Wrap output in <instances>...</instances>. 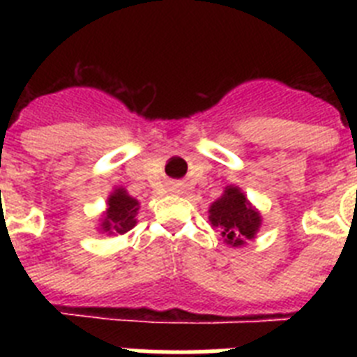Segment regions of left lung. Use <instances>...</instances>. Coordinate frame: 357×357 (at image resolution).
Instances as JSON below:
<instances>
[{
  "instance_id": "8db88e82",
  "label": "left lung",
  "mask_w": 357,
  "mask_h": 357,
  "mask_svg": "<svg viewBox=\"0 0 357 357\" xmlns=\"http://www.w3.org/2000/svg\"><path fill=\"white\" fill-rule=\"evenodd\" d=\"M211 227L220 232L229 247L239 248L255 238L263 218L238 185H227L223 195L209 207Z\"/></svg>"
}]
</instances>
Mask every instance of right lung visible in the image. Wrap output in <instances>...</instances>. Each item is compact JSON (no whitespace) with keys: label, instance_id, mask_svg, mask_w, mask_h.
Returning <instances> with one entry per match:
<instances>
[{"label":"right lung","instance_id":"obj_1","mask_svg":"<svg viewBox=\"0 0 357 357\" xmlns=\"http://www.w3.org/2000/svg\"><path fill=\"white\" fill-rule=\"evenodd\" d=\"M139 200L127 193L125 188H114L107 198V207L98 220V232L107 236L125 234L137 223Z\"/></svg>","mask_w":357,"mask_h":357}]
</instances>
